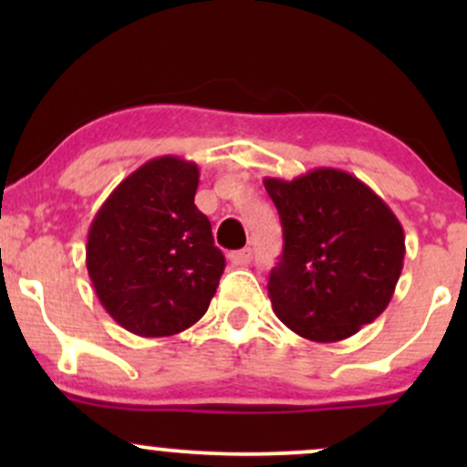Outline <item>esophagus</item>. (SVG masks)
Listing matches in <instances>:
<instances>
[{
  "mask_svg": "<svg viewBox=\"0 0 467 467\" xmlns=\"http://www.w3.org/2000/svg\"><path fill=\"white\" fill-rule=\"evenodd\" d=\"M228 259L234 267H245L252 261V250L244 248V250H237V252H230Z\"/></svg>",
  "mask_w": 467,
  "mask_h": 467,
  "instance_id": "1",
  "label": "esophagus"
}]
</instances>
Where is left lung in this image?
<instances>
[{
    "mask_svg": "<svg viewBox=\"0 0 467 467\" xmlns=\"http://www.w3.org/2000/svg\"><path fill=\"white\" fill-rule=\"evenodd\" d=\"M264 184L283 226V254L267 281L278 320L314 342L358 334L393 298L406 254L400 219L345 171Z\"/></svg>",
    "mask_w": 467,
    "mask_h": 467,
    "instance_id": "left-lung-1",
    "label": "left lung"
}]
</instances>
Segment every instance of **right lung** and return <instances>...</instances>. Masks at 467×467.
Listing matches in <instances>:
<instances>
[{"instance_id":"right-lung-1","label":"right lung","mask_w":467,"mask_h":467,"mask_svg":"<svg viewBox=\"0 0 467 467\" xmlns=\"http://www.w3.org/2000/svg\"><path fill=\"white\" fill-rule=\"evenodd\" d=\"M200 169L162 155L111 191L88 233V272L107 314L142 337L173 336L206 314L226 259L195 206Z\"/></svg>"}]
</instances>
